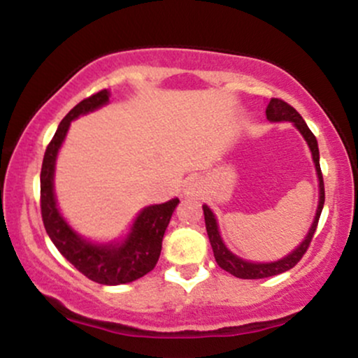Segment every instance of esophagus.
<instances>
[{
    "label": "esophagus",
    "mask_w": 358,
    "mask_h": 358,
    "mask_svg": "<svg viewBox=\"0 0 358 358\" xmlns=\"http://www.w3.org/2000/svg\"><path fill=\"white\" fill-rule=\"evenodd\" d=\"M199 188H200V183L196 182V180H188L183 190L187 195H193V193H199Z\"/></svg>",
    "instance_id": "1"
}]
</instances>
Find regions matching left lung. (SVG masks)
<instances>
[{
  "mask_svg": "<svg viewBox=\"0 0 358 358\" xmlns=\"http://www.w3.org/2000/svg\"><path fill=\"white\" fill-rule=\"evenodd\" d=\"M266 117L271 122H291L296 129L299 131L303 138H305L308 148L311 151V158H313L316 176H318V207H316V213L313 224H311L310 231H308L306 237L299 242L289 254H286L285 257L278 259V261L271 262H254L248 261V259H242L234 254L231 249L225 245L224 239H222L220 231H219V222H217L215 213L212 212V208L208 205H203V215H205V227H207L208 241L213 249V257H215L217 264L222 269L231 273L232 276L241 278V279H262V278H271L276 276V274L286 273L291 268L298 264L299 259L303 257V254L306 252L308 245H310L311 239H313L316 225H318L320 215H322L323 203H324V187H323V176L322 170H320V151H318V141H316L315 134L311 133L310 127L306 126L305 119L301 117V114L296 109L291 108L289 104L281 99H271L268 102V108H266Z\"/></svg>",
  "mask_w": 358,
  "mask_h": 358,
  "instance_id": "left-lung-1",
  "label": "left lung"
}]
</instances>
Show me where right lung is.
Wrapping results in <instances>:
<instances>
[{"mask_svg": "<svg viewBox=\"0 0 358 358\" xmlns=\"http://www.w3.org/2000/svg\"><path fill=\"white\" fill-rule=\"evenodd\" d=\"M109 97L110 92L108 89L101 90L79 102L62 119L43 156L40 173V207L45 231L62 256L92 281L106 286H117L136 281L153 271L162 254L163 236L180 200L171 199L165 203L148 205L141 208L127 234L108 242L90 241L80 236L62 215L53 187L57 156L67 138L71 122L101 109L108 104Z\"/></svg>", "mask_w": 358, "mask_h": 358, "instance_id": "1", "label": "right lung"}]
</instances>
